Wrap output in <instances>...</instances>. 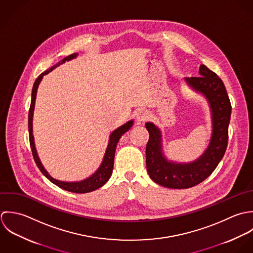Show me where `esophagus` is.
<instances>
[{
  "mask_svg": "<svg viewBox=\"0 0 253 253\" xmlns=\"http://www.w3.org/2000/svg\"><path fill=\"white\" fill-rule=\"evenodd\" d=\"M150 117V113L148 110H140L137 115H136V119L139 123H143L145 121H147Z\"/></svg>",
  "mask_w": 253,
  "mask_h": 253,
  "instance_id": "esophagus-1",
  "label": "esophagus"
}]
</instances>
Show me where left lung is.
Segmentation results:
<instances>
[{
	"label": "left lung",
	"mask_w": 253,
	"mask_h": 253,
	"mask_svg": "<svg viewBox=\"0 0 253 253\" xmlns=\"http://www.w3.org/2000/svg\"><path fill=\"white\" fill-rule=\"evenodd\" d=\"M200 77H185L186 84L202 95L210 108L211 136L202 155L191 162L169 160L163 152L162 133L152 122H147L150 139L146 148L147 170L152 181L170 189H188L204 181L223 158L228 144V127L232 106L223 81L204 64Z\"/></svg>",
	"instance_id": "1"
}]
</instances>
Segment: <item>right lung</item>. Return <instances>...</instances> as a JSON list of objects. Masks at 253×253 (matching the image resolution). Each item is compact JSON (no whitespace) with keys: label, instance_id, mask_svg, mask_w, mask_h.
I'll return each instance as SVG.
<instances>
[{"label":"right lung","instance_id":"1","mask_svg":"<svg viewBox=\"0 0 253 253\" xmlns=\"http://www.w3.org/2000/svg\"><path fill=\"white\" fill-rule=\"evenodd\" d=\"M77 55H78V53L75 52V53H72V54L64 57L63 59L58 61L56 64L52 65L48 70L41 73L38 76V78L36 79V81L33 85V88H32L31 104H30V109H29V114H28V130H29L30 147H31V150H32V154H33L34 160H35L38 168L40 169V171L44 174V176L46 178H48L52 184L56 185L57 187L65 190V191H68V192H71V193H76V194H86V193H90V192H93V191L101 188V186H103L109 180V178L112 174V170H113L114 154H115L117 143H118L119 139L121 138V136L124 135L127 131H129L131 129V127L134 124V120L133 119L129 120L128 122L121 125L120 127H118L117 129H115L114 131H112L110 133L108 144H107L106 150L104 152L101 165L91 176H89L88 178L83 179L81 181H75V182L60 181V180H57V179H54L53 177H51V175L49 174V172L43 166V164H42V162L39 158L38 152H37L36 147H35L34 136H33V114H34V108H35L37 90H38V87H39V85H40V83H41V81H42V79L45 75L50 73L51 70H53L55 67L59 66L60 64L64 63L65 61H69L71 59H74Z\"/></svg>","mask_w":253,"mask_h":253}]
</instances>
